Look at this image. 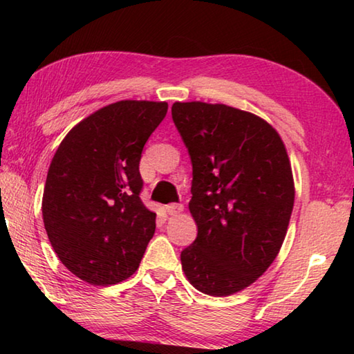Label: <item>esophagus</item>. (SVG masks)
Wrapping results in <instances>:
<instances>
[{"instance_id": "1", "label": "esophagus", "mask_w": 354, "mask_h": 354, "mask_svg": "<svg viewBox=\"0 0 354 354\" xmlns=\"http://www.w3.org/2000/svg\"><path fill=\"white\" fill-rule=\"evenodd\" d=\"M165 211L169 212V215H179L184 211L183 205H176V203H171V205L165 206Z\"/></svg>"}]
</instances>
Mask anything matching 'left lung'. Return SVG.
<instances>
[{
	"instance_id": "left-lung-1",
	"label": "left lung",
	"mask_w": 354,
	"mask_h": 354,
	"mask_svg": "<svg viewBox=\"0 0 354 354\" xmlns=\"http://www.w3.org/2000/svg\"><path fill=\"white\" fill-rule=\"evenodd\" d=\"M171 117L192 159L189 211L198 226L183 272L206 295L243 290L277 259L289 227L295 183L283 139L256 113L189 101Z\"/></svg>"
}]
</instances>
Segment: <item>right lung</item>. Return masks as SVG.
<instances>
[{
	"instance_id": "right-lung-1",
	"label": "right lung",
	"mask_w": 354,
	"mask_h": 354,
	"mask_svg": "<svg viewBox=\"0 0 354 354\" xmlns=\"http://www.w3.org/2000/svg\"><path fill=\"white\" fill-rule=\"evenodd\" d=\"M165 101L122 100L68 131L48 169L41 215L53 250L92 286L129 278L156 230L140 200L139 162Z\"/></svg>"
}]
</instances>
